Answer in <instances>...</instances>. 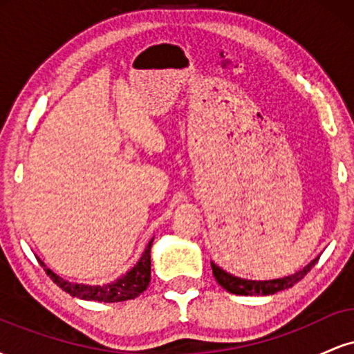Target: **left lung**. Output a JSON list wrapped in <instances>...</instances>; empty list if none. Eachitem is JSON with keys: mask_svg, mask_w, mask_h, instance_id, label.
<instances>
[{"mask_svg": "<svg viewBox=\"0 0 354 354\" xmlns=\"http://www.w3.org/2000/svg\"><path fill=\"white\" fill-rule=\"evenodd\" d=\"M319 258H315L310 265H306L303 270L296 271L295 274L283 276V278L276 279H265V281H254V279H245L233 276L231 273H226L225 270L214 265L211 261V268H213V274L216 278L219 286L225 288L228 293L233 295H243V296H266V295H274L278 291L288 290V288L295 286L299 279H303L304 276L310 273V270L316 265Z\"/></svg>", "mask_w": 354, "mask_h": 354, "instance_id": "8db88e82", "label": "left lung"}]
</instances>
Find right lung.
Wrapping results in <instances>:
<instances>
[{"label": "right lung", "instance_id": "1", "mask_svg": "<svg viewBox=\"0 0 354 354\" xmlns=\"http://www.w3.org/2000/svg\"><path fill=\"white\" fill-rule=\"evenodd\" d=\"M153 239L146 245L143 254L138 259V263L128 273L120 276L115 281L106 284H83L71 283L63 279L61 276L53 273L50 268H46L43 261L41 266L46 274L55 281L63 291L70 293L73 298L86 299V301H100V303H120L126 299H135L148 288L149 279H151V245Z\"/></svg>", "mask_w": 354, "mask_h": 354}]
</instances>
